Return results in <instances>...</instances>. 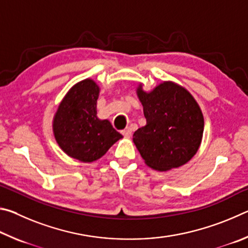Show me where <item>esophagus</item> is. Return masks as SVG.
Returning <instances> with one entry per match:
<instances>
[{"label":"esophagus","instance_id":"1","mask_svg":"<svg viewBox=\"0 0 248 248\" xmlns=\"http://www.w3.org/2000/svg\"><path fill=\"white\" fill-rule=\"evenodd\" d=\"M121 133L124 134V137L130 138V137H131V129H130V128L124 129V130H123V131H121Z\"/></svg>","mask_w":248,"mask_h":248}]
</instances>
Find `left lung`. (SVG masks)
<instances>
[{"instance_id": "left-lung-1", "label": "left lung", "mask_w": 248, "mask_h": 248, "mask_svg": "<svg viewBox=\"0 0 248 248\" xmlns=\"http://www.w3.org/2000/svg\"><path fill=\"white\" fill-rule=\"evenodd\" d=\"M146 124L133 133V142L145 164L165 171L189 161L198 151L203 133V116L184 87L164 82L146 93L137 91Z\"/></svg>"}]
</instances>
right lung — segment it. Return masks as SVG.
<instances>
[{"label":"right lung","mask_w":248,"mask_h":248,"mask_svg":"<svg viewBox=\"0 0 248 248\" xmlns=\"http://www.w3.org/2000/svg\"><path fill=\"white\" fill-rule=\"evenodd\" d=\"M99 87L84 79L69 91L53 119L54 138L60 148L81 162H93L123 138L108 120H99L96 104Z\"/></svg>","instance_id":"add662e5"}]
</instances>
